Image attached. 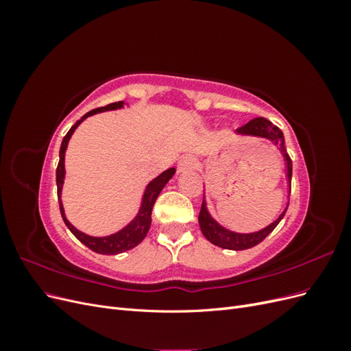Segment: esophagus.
Returning <instances> with one entry per match:
<instances>
[{
    "label": "esophagus",
    "mask_w": 351,
    "mask_h": 351,
    "mask_svg": "<svg viewBox=\"0 0 351 351\" xmlns=\"http://www.w3.org/2000/svg\"><path fill=\"white\" fill-rule=\"evenodd\" d=\"M195 167H196V159L193 156L187 155V156H183L182 159H180L177 169H178L180 174H183V173H187V171H193Z\"/></svg>",
    "instance_id": "1"
}]
</instances>
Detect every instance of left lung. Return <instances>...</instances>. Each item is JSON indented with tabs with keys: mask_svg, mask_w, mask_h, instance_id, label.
Instances as JSON below:
<instances>
[{
	"mask_svg": "<svg viewBox=\"0 0 351 351\" xmlns=\"http://www.w3.org/2000/svg\"><path fill=\"white\" fill-rule=\"evenodd\" d=\"M237 136L244 137H258V139H265L271 142L277 149L280 151L282 159H284V171H285V180H287V187H289V196H290V189H291V173H293V164L291 159L285 151V139L282 132L278 129L277 125H274L269 120L262 119H253L246 125H243L241 129L236 130ZM289 208V200H287V205L284 210L278 215V218L272 221L271 224L263 227L258 231L253 232H237L232 231L227 227H224L218 222L208 209L206 204V195L204 192V202H202V208L199 212V227L202 234L205 236L208 241L215 244L218 247L228 249V250H246L253 246L259 244L265 237L269 236L274 231V228L280 224V221L284 218L285 210Z\"/></svg>",
	"mask_w": 351,
	"mask_h": 351,
	"instance_id": "1",
	"label": "left lung"
}]
</instances>
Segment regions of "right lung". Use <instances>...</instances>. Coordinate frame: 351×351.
<instances>
[{
    "instance_id": "right-lung-1",
    "label": "right lung",
    "mask_w": 351,
    "mask_h": 351,
    "mask_svg": "<svg viewBox=\"0 0 351 351\" xmlns=\"http://www.w3.org/2000/svg\"><path fill=\"white\" fill-rule=\"evenodd\" d=\"M124 107H129V102H124V101L114 102V104L107 105V107L97 108V110H92V111L86 112L80 120L74 123V125L67 132L64 139H62V142H61V147H60V162L57 167V192H58V204H60L61 217H62V219H64L69 230L74 234V237H76L79 241H82L84 246L89 247L95 253H99V254H119V253H123V252H127V250L136 247L137 244L143 241V239L147 234V231H149V228H151V222H152L151 214H152V208H154L155 200L159 196V193H161V190L165 187V184L176 174V168L171 167V168L165 169V171H162L159 176H156L155 178H152L143 190L141 205H139V209H137V212H136V215L129 222H127L123 228L112 232V234L89 236V234H86V232L77 230L67 219L64 206H62L61 195H62V186H64V178H66V164H64L66 162V151H67V146H69V142L71 139L73 133L76 132L77 127L84 120H86L88 117H92V115L99 114V112H105V111L123 110Z\"/></svg>"
}]
</instances>
